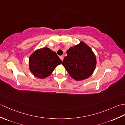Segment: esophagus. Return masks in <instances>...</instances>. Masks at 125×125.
Returning a JSON list of instances; mask_svg holds the SVG:
<instances>
[{
    "label": "esophagus",
    "mask_w": 125,
    "mask_h": 125,
    "mask_svg": "<svg viewBox=\"0 0 125 125\" xmlns=\"http://www.w3.org/2000/svg\"><path fill=\"white\" fill-rule=\"evenodd\" d=\"M60 59H61V60H62V61H63V59H64V57H63V56H60Z\"/></svg>",
    "instance_id": "obj_1"
}]
</instances>
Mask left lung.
<instances>
[{
    "label": "left lung",
    "mask_w": 125,
    "mask_h": 125,
    "mask_svg": "<svg viewBox=\"0 0 125 125\" xmlns=\"http://www.w3.org/2000/svg\"><path fill=\"white\" fill-rule=\"evenodd\" d=\"M66 54L62 64L71 78L81 81L91 76L96 65V58L88 45L81 41L79 44L70 47Z\"/></svg>",
    "instance_id": "obj_1"
}]
</instances>
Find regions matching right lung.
I'll list each match as a JSON object with an SVG mask.
<instances>
[{
    "instance_id": "right-lung-1",
    "label": "right lung",
    "mask_w": 125,
    "mask_h": 125,
    "mask_svg": "<svg viewBox=\"0 0 125 125\" xmlns=\"http://www.w3.org/2000/svg\"><path fill=\"white\" fill-rule=\"evenodd\" d=\"M62 61L55 52L43 47L36 49L29 59V70L34 76L44 79L50 76Z\"/></svg>"
}]
</instances>
